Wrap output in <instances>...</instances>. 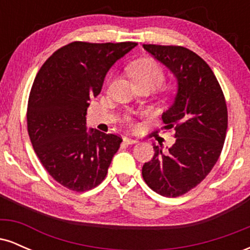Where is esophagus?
Returning a JSON list of instances; mask_svg holds the SVG:
<instances>
[{"mask_svg": "<svg viewBox=\"0 0 250 250\" xmlns=\"http://www.w3.org/2000/svg\"><path fill=\"white\" fill-rule=\"evenodd\" d=\"M123 142L127 143V145H134V143H136V142H137V140L133 139V137L125 136V137H123Z\"/></svg>", "mask_w": 250, "mask_h": 250, "instance_id": "obj_1", "label": "esophagus"}]
</instances>
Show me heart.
<instances>
[{
  "instance_id": "1",
  "label": "heart",
  "mask_w": 250,
  "mask_h": 250,
  "mask_svg": "<svg viewBox=\"0 0 250 250\" xmlns=\"http://www.w3.org/2000/svg\"><path fill=\"white\" fill-rule=\"evenodd\" d=\"M128 71L137 87L147 85L149 88H155L165 81V70L151 59H143L131 63Z\"/></svg>"
}]
</instances>
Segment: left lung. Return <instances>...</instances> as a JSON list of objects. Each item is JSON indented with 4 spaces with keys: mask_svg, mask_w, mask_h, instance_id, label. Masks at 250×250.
I'll list each match as a JSON object with an SVG mask.
<instances>
[{
    "mask_svg": "<svg viewBox=\"0 0 250 250\" xmlns=\"http://www.w3.org/2000/svg\"><path fill=\"white\" fill-rule=\"evenodd\" d=\"M143 48L173 73L177 93L162 114L176 140L167 151L154 145L155 154L143 165L142 176L157 194L176 197L205 180L219 160L228 127L226 100L213 70L194 51L180 45Z\"/></svg>",
    "mask_w": 250,
    "mask_h": 250,
    "instance_id": "left-lung-1",
    "label": "left lung"
}]
</instances>
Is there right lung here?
Returning <instances> with one entry per match:
<instances>
[{
  "instance_id": "add662e5",
  "label": "right lung",
  "mask_w": 250,
  "mask_h": 250,
  "mask_svg": "<svg viewBox=\"0 0 250 250\" xmlns=\"http://www.w3.org/2000/svg\"><path fill=\"white\" fill-rule=\"evenodd\" d=\"M136 45L71 42L37 73L28 101V134L42 166L63 187L85 191L104 180L122 139L87 131V108L111 65Z\"/></svg>"
}]
</instances>
